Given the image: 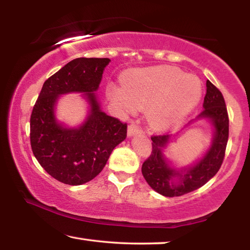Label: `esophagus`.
I'll use <instances>...</instances> for the list:
<instances>
[{"label": "esophagus", "mask_w": 250, "mask_h": 250, "mask_svg": "<svg viewBox=\"0 0 250 250\" xmlns=\"http://www.w3.org/2000/svg\"><path fill=\"white\" fill-rule=\"evenodd\" d=\"M141 133V129L139 128L138 125H135L134 124H131L128 125V137H133L135 134Z\"/></svg>", "instance_id": "1"}]
</instances>
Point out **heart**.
Instances as JSON below:
<instances>
[{"instance_id": "1", "label": "heart", "mask_w": 250, "mask_h": 250, "mask_svg": "<svg viewBox=\"0 0 250 250\" xmlns=\"http://www.w3.org/2000/svg\"><path fill=\"white\" fill-rule=\"evenodd\" d=\"M202 94L200 79L167 65L130 71L122 87L112 88V98L125 109L146 107V122L155 131H164L185 119L200 104Z\"/></svg>"}]
</instances>
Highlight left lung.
I'll return each instance as SVG.
<instances>
[{
    "instance_id": "obj_1",
    "label": "left lung",
    "mask_w": 250,
    "mask_h": 250,
    "mask_svg": "<svg viewBox=\"0 0 250 250\" xmlns=\"http://www.w3.org/2000/svg\"><path fill=\"white\" fill-rule=\"evenodd\" d=\"M203 111L188 122L207 121L213 128V138L201 158L186 167H177L166 152L174 135L152 137V153L142 164V174L156 193L167 197L181 196L206 184L221 167L228 140V115L222 92L206 82Z\"/></svg>"
}]
</instances>
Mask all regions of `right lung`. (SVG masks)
<instances>
[{"label":"right lung","instance_id":"add662e5","mask_svg":"<svg viewBox=\"0 0 250 250\" xmlns=\"http://www.w3.org/2000/svg\"><path fill=\"white\" fill-rule=\"evenodd\" d=\"M109 58H76L43 84L31 116V146L54 179L82 185L99 174L112 150L126 138V125L101 110L96 91ZM82 93L88 104L82 124L69 127L56 116L62 95Z\"/></svg>","mask_w":250,"mask_h":250}]
</instances>
